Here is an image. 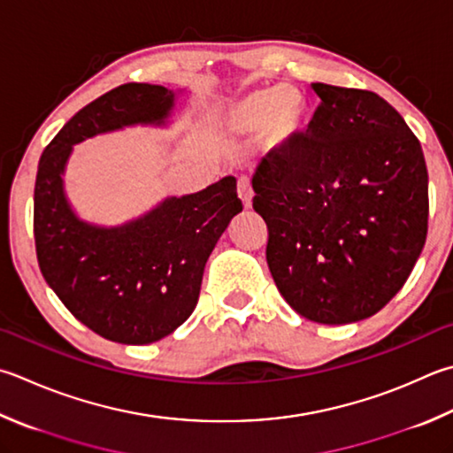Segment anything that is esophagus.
<instances>
[{"instance_id":"esophagus-1","label":"esophagus","mask_w":453,"mask_h":453,"mask_svg":"<svg viewBox=\"0 0 453 453\" xmlns=\"http://www.w3.org/2000/svg\"><path fill=\"white\" fill-rule=\"evenodd\" d=\"M252 187H250V181L249 179H238V197H241L244 209L249 211L252 207Z\"/></svg>"}]
</instances>
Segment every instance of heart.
<instances>
[{
  "mask_svg": "<svg viewBox=\"0 0 453 453\" xmlns=\"http://www.w3.org/2000/svg\"><path fill=\"white\" fill-rule=\"evenodd\" d=\"M307 102L294 88H264L234 102L217 118L219 132L249 135L266 124V143L281 148L297 138L307 124Z\"/></svg>",
  "mask_w": 453,
  "mask_h": 453,
  "instance_id": "b5f03b06",
  "label": "heart"
}]
</instances>
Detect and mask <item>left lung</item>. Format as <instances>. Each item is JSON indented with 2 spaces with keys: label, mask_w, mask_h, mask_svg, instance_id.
<instances>
[{
  "label": "left lung",
  "mask_w": 453,
  "mask_h": 453,
  "mask_svg": "<svg viewBox=\"0 0 453 453\" xmlns=\"http://www.w3.org/2000/svg\"><path fill=\"white\" fill-rule=\"evenodd\" d=\"M310 127L252 177L280 294L326 326L380 311L428 234V169L404 118L371 90L313 82Z\"/></svg>",
  "instance_id": "left-lung-1"
}]
</instances>
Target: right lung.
<instances>
[{
	"mask_svg": "<svg viewBox=\"0 0 453 453\" xmlns=\"http://www.w3.org/2000/svg\"><path fill=\"white\" fill-rule=\"evenodd\" d=\"M173 92L127 82L79 110L39 159L33 234L41 274L76 319L100 337L148 345L173 333L199 300L203 270L238 212L236 179L225 177L118 228L81 223L63 195L73 143L127 124H164Z\"/></svg>",
	"mask_w": 453,
	"mask_h": 453,
	"instance_id": "1",
	"label": "right lung"
}]
</instances>
